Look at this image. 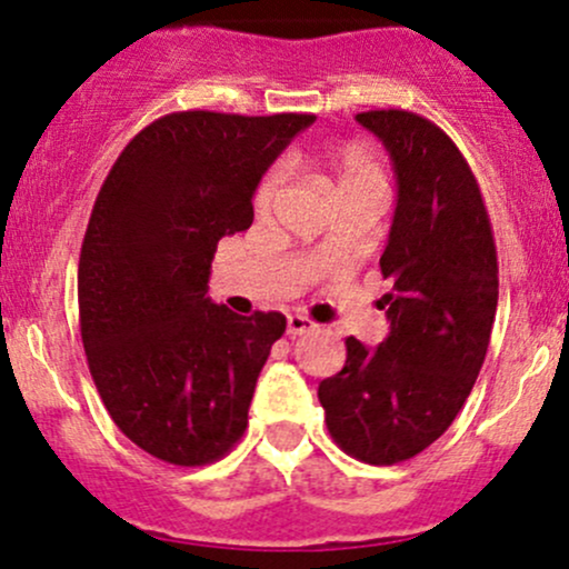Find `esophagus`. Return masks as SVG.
Segmentation results:
<instances>
[{
  "mask_svg": "<svg viewBox=\"0 0 569 569\" xmlns=\"http://www.w3.org/2000/svg\"><path fill=\"white\" fill-rule=\"evenodd\" d=\"M316 329V321H310L308 316H289L286 318V332L291 337H299V335H308Z\"/></svg>",
  "mask_w": 569,
  "mask_h": 569,
  "instance_id": "34e87169",
  "label": "esophagus"
}]
</instances>
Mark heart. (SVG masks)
Instances as JSON below:
<instances>
[{
	"label": "heart",
	"mask_w": 569,
	"mask_h": 569,
	"mask_svg": "<svg viewBox=\"0 0 569 569\" xmlns=\"http://www.w3.org/2000/svg\"><path fill=\"white\" fill-rule=\"evenodd\" d=\"M323 164H327L329 180H332V189L337 197L342 193H356V191H386V172L380 167V161L367 151L359 142H348V146L335 148L323 156ZM286 183V170L283 164H274L272 170H267L264 178L259 180L253 193L256 210H270L274 199L280 197Z\"/></svg>",
	"instance_id": "heart-1"
}]
</instances>
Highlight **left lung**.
I'll return each instance as SVG.
<instances>
[{
	"mask_svg": "<svg viewBox=\"0 0 569 569\" xmlns=\"http://www.w3.org/2000/svg\"><path fill=\"white\" fill-rule=\"evenodd\" d=\"M356 121L389 151L397 210L380 272L391 332L376 348L346 340V365L321 380L329 435L353 459L397 465L453 423L489 351L499 297L497 246L478 180L453 140L410 110Z\"/></svg>",
	"mask_w": 569,
	"mask_h": 569,
	"instance_id": "1",
	"label": "left lung"
}]
</instances>
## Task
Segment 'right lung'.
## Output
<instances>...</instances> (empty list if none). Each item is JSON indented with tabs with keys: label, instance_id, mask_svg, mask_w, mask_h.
Wrapping results in <instances>:
<instances>
[{
	"label": "right lung",
	"instance_id": "right-lung-1",
	"mask_svg": "<svg viewBox=\"0 0 569 569\" xmlns=\"http://www.w3.org/2000/svg\"><path fill=\"white\" fill-rule=\"evenodd\" d=\"M316 116L170 112L123 148L78 264L80 337L116 427L180 467L221 459L248 427L286 316L210 302L221 237L253 223V191Z\"/></svg>",
	"mask_w": 569,
	"mask_h": 569
}]
</instances>
